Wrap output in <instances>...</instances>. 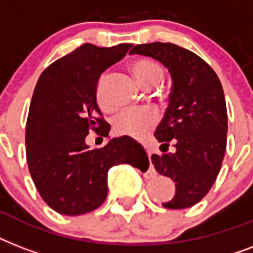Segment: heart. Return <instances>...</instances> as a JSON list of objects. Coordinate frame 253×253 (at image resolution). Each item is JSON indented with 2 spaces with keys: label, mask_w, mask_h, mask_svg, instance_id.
Here are the masks:
<instances>
[{
  "label": "heart",
  "mask_w": 253,
  "mask_h": 253,
  "mask_svg": "<svg viewBox=\"0 0 253 253\" xmlns=\"http://www.w3.org/2000/svg\"><path fill=\"white\" fill-rule=\"evenodd\" d=\"M130 69L135 79L144 86H151L156 84L162 79V67L148 57H138L130 63ZM106 77L99 79L97 86V102L99 107L105 111H110L111 107L107 105L105 95H103V85ZM156 113L150 109H126L122 110L113 119V128L117 134L128 135V136H140L150 130L156 123Z\"/></svg>",
  "instance_id": "heart-1"
}]
</instances>
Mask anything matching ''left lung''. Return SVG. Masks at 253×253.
I'll return each instance as SVG.
<instances>
[{
    "label": "left lung",
    "instance_id": "8db88e82",
    "mask_svg": "<svg viewBox=\"0 0 253 253\" xmlns=\"http://www.w3.org/2000/svg\"><path fill=\"white\" fill-rule=\"evenodd\" d=\"M130 53L154 57L172 76L169 106L155 138L163 152L169 142L176 152L152 155L151 160L160 174L176 182L174 197L163 206L190 208L211 189L223 162L227 143L223 87L206 61L180 45L155 42L135 45Z\"/></svg>",
    "mask_w": 253,
    "mask_h": 253
}]
</instances>
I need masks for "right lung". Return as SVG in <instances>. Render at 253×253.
Instances as JSON below:
<instances>
[{
    "label": "right lung",
    "instance_id": "add662e5",
    "mask_svg": "<svg viewBox=\"0 0 253 253\" xmlns=\"http://www.w3.org/2000/svg\"><path fill=\"white\" fill-rule=\"evenodd\" d=\"M130 43L97 47L85 43L43 71L34 89L26 123L30 174L45 204L64 215L93 211L107 196V170L118 164L148 168L143 147L128 136L102 148L85 143L89 131L109 136L97 105L101 73L119 61Z\"/></svg>",
    "mask_w": 253,
    "mask_h": 253
}]
</instances>
